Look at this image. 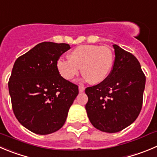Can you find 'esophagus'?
Masks as SVG:
<instances>
[{"label": "esophagus", "mask_w": 157, "mask_h": 157, "mask_svg": "<svg viewBox=\"0 0 157 157\" xmlns=\"http://www.w3.org/2000/svg\"><path fill=\"white\" fill-rule=\"evenodd\" d=\"M78 91H79V92H83L85 91V87L83 86H78Z\"/></svg>", "instance_id": "34e87169"}]
</instances>
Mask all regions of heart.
<instances>
[{
    "label": "heart",
    "instance_id": "heart-1",
    "mask_svg": "<svg viewBox=\"0 0 157 157\" xmlns=\"http://www.w3.org/2000/svg\"><path fill=\"white\" fill-rule=\"evenodd\" d=\"M68 58L59 59L56 64L59 74L68 81L74 79L78 75L81 67L85 80H89L92 84H98L108 78L114 64L113 52L105 46H78L70 52Z\"/></svg>",
    "mask_w": 157,
    "mask_h": 157
}]
</instances>
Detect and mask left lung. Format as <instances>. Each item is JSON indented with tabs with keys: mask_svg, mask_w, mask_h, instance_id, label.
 <instances>
[{
	"mask_svg": "<svg viewBox=\"0 0 157 157\" xmlns=\"http://www.w3.org/2000/svg\"><path fill=\"white\" fill-rule=\"evenodd\" d=\"M115 61L102 82L86 89V113L92 126L105 132H117L131 125L143 105L146 76L136 58L113 44Z\"/></svg>",
	"mask_w": 157,
	"mask_h": 157,
	"instance_id": "left-lung-1",
	"label": "left lung"
}]
</instances>
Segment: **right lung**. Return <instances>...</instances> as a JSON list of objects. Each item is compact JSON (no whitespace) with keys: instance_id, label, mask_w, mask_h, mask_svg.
<instances>
[{"instance_id":"1","label":"right lung","mask_w":157,"mask_h":157,"mask_svg":"<svg viewBox=\"0 0 157 157\" xmlns=\"http://www.w3.org/2000/svg\"><path fill=\"white\" fill-rule=\"evenodd\" d=\"M68 44L44 41L14 62L8 82L16 118L28 130L39 135L56 132L63 126L78 87L65 80L57 69Z\"/></svg>"}]
</instances>
